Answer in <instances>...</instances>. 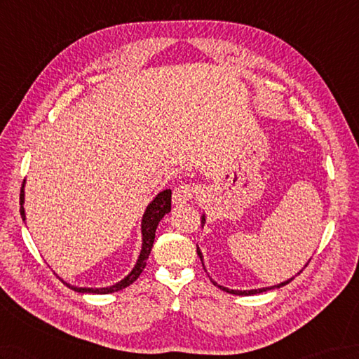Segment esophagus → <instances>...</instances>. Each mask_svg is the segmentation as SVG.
<instances>
[{
	"mask_svg": "<svg viewBox=\"0 0 359 359\" xmlns=\"http://www.w3.org/2000/svg\"><path fill=\"white\" fill-rule=\"evenodd\" d=\"M197 193V187L191 185V183H185V185H180L172 191V202L176 205H183L193 200V197Z\"/></svg>",
	"mask_w": 359,
	"mask_h": 359,
	"instance_id": "1",
	"label": "esophagus"
}]
</instances>
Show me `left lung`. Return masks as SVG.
Listing matches in <instances>:
<instances>
[{
    "mask_svg": "<svg viewBox=\"0 0 359 359\" xmlns=\"http://www.w3.org/2000/svg\"><path fill=\"white\" fill-rule=\"evenodd\" d=\"M202 223H205V215L202 217ZM197 254H198V257H200V260H202V254H200V251H198V248H197ZM202 264H203V260H202ZM203 269H205V266H203ZM294 278H290V280H287V281H283V283H280V285H277V286H272V287H263V289H252V290H232V289H228V287H223V286H219L217 283H214L215 286L217 287H220L222 290H224V292H228V294H234V295H255V294H262V292H266V290H271V289H275V287H281V286H285V285H287L289 281H292Z\"/></svg>",
    "mask_w": 359,
    "mask_h": 359,
    "instance_id": "8db88e82",
    "label": "left lung"
}]
</instances>
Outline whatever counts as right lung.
Returning <instances> with one entry per match:
<instances>
[{"label":"right lung","instance_id":"obj_1","mask_svg":"<svg viewBox=\"0 0 359 359\" xmlns=\"http://www.w3.org/2000/svg\"><path fill=\"white\" fill-rule=\"evenodd\" d=\"M24 188V187H22ZM21 188V196H20V205H21V217L22 220H26V214H24V191ZM171 211V189H165L162 193L156 196L151 203L148 205L147 211L144 214V219H142V237H144V243H142V251L139 255V260L127 277H125L122 281H119L118 285L110 286V287H101V289H91V287H74L70 286L73 290L76 292H86V294H113L118 292V290H122L125 287H128L133 285L142 273V271L145 269L148 255L151 252V248L154 243V237H156V228L165 214H168Z\"/></svg>","mask_w":359,"mask_h":359}]
</instances>
